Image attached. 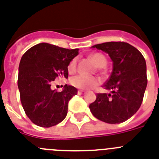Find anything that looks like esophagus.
<instances>
[{
	"mask_svg": "<svg viewBox=\"0 0 159 159\" xmlns=\"http://www.w3.org/2000/svg\"><path fill=\"white\" fill-rule=\"evenodd\" d=\"M78 94H79V95H83L84 93H85V91H78Z\"/></svg>",
	"mask_w": 159,
	"mask_h": 159,
	"instance_id": "esophagus-1",
	"label": "esophagus"
}]
</instances>
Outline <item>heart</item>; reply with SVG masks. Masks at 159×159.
I'll return each mask as SVG.
<instances>
[{
	"label": "heart",
	"mask_w": 159,
	"mask_h": 159,
	"mask_svg": "<svg viewBox=\"0 0 159 159\" xmlns=\"http://www.w3.org/2000/svg\"><path fill=\"white\" fill-rule=\"evenodd\" d=\"M90 59L94 62L95 66L98 68H104L106 66L107 59L100 53H93L89 55ZM77 58H73L70 60L68 64V73L73 74L77 71ZM71 84L77 88L82 89V90H88L93 87H95L100 83L99 78L95 77H86L83 75H77L73 77L70 80Z\"/></svg>",
	"instance_id": "obj_1"
}]
</instances>
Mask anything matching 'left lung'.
Wrapping results in <instances>:
<instances>
[{"instance_id": "8db88e82", "label": "left lung", "mask_w": 159, "mask_h": 159, "mask_svg": "<svg viewBox=\"0 0 159 159\" xmlns=\"http://www.w3.org/2000/svg\"><path fill=\"white\" fill-rule=\"evenodd\" d=\"M92 48L109 54L113 71L104 87L111 93H98L89 105L97 119L110 124L121 123L140 109L147 86L146 63L142 54L130 44L110 42Z\"/></svg>"}]
</instances>
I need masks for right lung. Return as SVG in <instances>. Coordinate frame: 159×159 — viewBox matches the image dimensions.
<instances>
[{
	"instance_id": "right-lung-1",
	"label": "right lung",
	"mask_w": 159,
	"mask_h": 159,
	"mask_svg": "<svg viewBox=\"0 0 159 159\" xmlns=\"http://www.w3.org/2000/svg\"><path fill=\"white\" fill-rule=\"evenodd\" d=\"M77 55L78 49L40 43L22 56L18 87L26 115L34 124L50 127L66 117L68 103L77 95V88L66 84L63 91H57L51 85L58 77L68 78V63Z\"/></svg>"
}]
</instances>
